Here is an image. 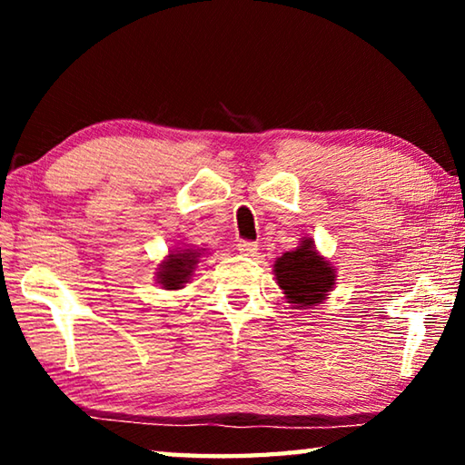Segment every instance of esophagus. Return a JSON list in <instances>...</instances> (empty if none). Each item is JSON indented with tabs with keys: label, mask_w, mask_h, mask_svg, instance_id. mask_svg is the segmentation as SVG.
Wrapping results in <instances>:
<instances>
[{
	"label": "esophagus",
	"mask_w": 465,
	"mask_h": 465,
	"mask_svg": "<svg viewBox=\"0 0 465 465\" xmlns=\"http://www.w3.org/2000/svg\"><path fill=\"white\" fill-rule=\"evenodd\" d=\"M238 250H240V254H243V256H254L256 252H258V243L248 242V240H242L238 243Z\"/></svg>",
	"instance_id": "esophagus-1"
}]
</instances>
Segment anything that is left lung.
Listing matches in <instances>:
<instances>
[{
    "mask_svg": "<svg viewBox=\"0 0 465 465\" xmlns=\"http://www.w3.org/2000/svg\"><path fill=\"white\" fill-rule=\"evenodd\" d=\"M274 279L293 310H308L322 303L332 291L336 269L313 246L312 238L302 240L295 250L274 261Z\"/></svg>",
    "mask_w": 465,
    "mask_h": 465,
    "instance_id": "left-lung-1",
    "label": "left lung"
}]
</instances>
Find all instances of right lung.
Returning <instances> with one entry per match:
<instances>
[{"instance_id": "obj_1", "label": "right lung", "mask_w": 465, "mask_h": 465, "mask_svg": "<svg viewBox=\"0 0 465 465\" xmlns=\"http://www.w3.org/2000/svg\"><path fill=\"white\" fill-rule=\"evenodd\" d=\"M201 252L203 250H196L191 246L172 250L166 261L160 264V269H157L155 281L168 291L183 289L188 282V279L193 277L196 262H199L201 258Z\"/></svg>"}]
</instances>
